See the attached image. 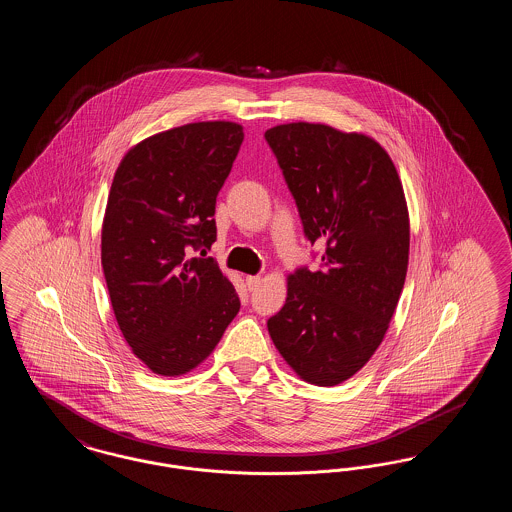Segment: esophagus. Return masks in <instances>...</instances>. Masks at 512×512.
<instances>
[{
    "label": "esophagus",
    "mask_w": 512,
    "mask_h": 512,
    "mask_svg": "<svg viewBox=\"0 0 512 512\" xmlns=\"http://www.w3.org/2000/svg\"><path fill=\"white\" fill-rule=\"evenodd\" d=\"M261 282H263L261 276H247V278H245V284H247V288H249L251 292L257 290V288L261 286Z\"/></svg>",
    "instance_id": "34e87169"
}]
</instances>
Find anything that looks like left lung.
Masks as SVG:
<instances>
[{
    "instance_id": "left-lung-1",
    "label": "left lung",
    "mask_w": 512,
    "mask_h": 512,
    "mask_svg": "<svg viewBox=\"0 0 512 512\" xmlns=\"http://www.w3.org/2000/svg\"><path fill=\"white\" fill-rule=\"evenodd\" d=\"M322 268L286 278L268 334L293 372L338 386L376 353L403 292L411 224L388 151L363 132L286 122L265 132Z\"/></svg>"
}]
</instances>
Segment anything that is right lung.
<instances>
[{
  "label": "right lung",
  "instance_id": "right-lung-1",
  "mask_svg": "<svg viewBox=\"0 0 512 512\" xmlns=\"http://www.w3.org/2000/svg\"><path fill=\"white\" fill-rule=\"evenodd\" d=\"M242 142L238 122L182 124L130 147L113 176L101 267L124 340L159 376L201 365L240 311L219 265L190 251L217 240V195Z\"/></svg>",
  "mask_w": 512,
  "mask_h": 512
}]
</instances>
